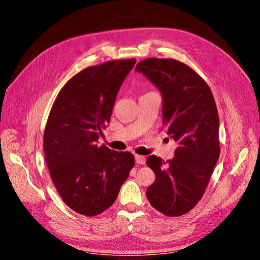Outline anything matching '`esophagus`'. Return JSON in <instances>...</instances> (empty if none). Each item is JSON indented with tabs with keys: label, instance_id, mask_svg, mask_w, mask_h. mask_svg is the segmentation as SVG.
<instances>
[{
	"label": "esophagus",
	"instance_id": "esophagus-1",
	"mask_svg": "<svg viewBox=\"0 0 260 260\" xmlns=\"http://www.w3.org/2000/svg\"><path fill=\"white\" fill-rule=\"evenodd\" d=\"M135 157H136V162H137L138 165H145V161H146V159H145V157H144V156H141V155H136Z\"/></svg>",
	"mask_w": 260,
	"mask_h": 260
}]
</instances>
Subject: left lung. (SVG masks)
Segmentation results:
<instances>
[{
	"instance_id": "left-lung-1",
	"label": "left lung",
	"mask_w": 260,
	"mask_h": 260,
	"mask_svg": "<svg viewBox=\"0 0 260 260\" xmlns=\"http://www.w3.org/2000/svg\"><path fill=\"white\" fill-rule=\"evenodd\" d=\"M162 95V123L178 143L167 161L148 156L156 179L146 190L151 205L168 217L182 216L203 198L218 161L219 116L214 95L194 70L172 58H147L136 67Z\"/></svg>"
}]
</instances>
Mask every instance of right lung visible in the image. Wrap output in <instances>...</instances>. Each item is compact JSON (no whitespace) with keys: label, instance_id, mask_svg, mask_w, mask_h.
I'll return each instance as SVG.
<instances>
[{"label":"right lung","instance_id":"obj_1","mask_svg":"<svg viewBox=\"0 0 260 260\" xmlns=\"http://www.w3.org/2000/svg\"><path fill=\"white\" fill-rule=\"evenodd\" d=\"M136 62L109 60L81 70L52 106L43 136L45 160L61 200L78 214L93 217L111 207L135 167L131 153L96 142Z\"/></svg>","mask_w":260,"mask_h":260}]
</instances>
